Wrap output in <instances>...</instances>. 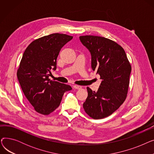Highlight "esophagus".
<instances>
[{"label":"esophagus","instance_id":"1","mask_svg":"<svg viewBox=\"0 0 154 154\" xmlns=\"http://www.w3.org/2000/svg\"><path fill=\"white\" fill-rule=\"evenodd\" d=\"M73 87H74V88H75V89H80V88H82V87H81V86L77 85H73Z\"/></svg>","mask_w":154,"mask_h":154}]
</instances>
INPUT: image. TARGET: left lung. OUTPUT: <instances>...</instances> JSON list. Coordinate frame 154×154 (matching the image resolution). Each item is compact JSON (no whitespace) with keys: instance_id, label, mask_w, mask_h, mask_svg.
Wrapping results in <instances>:
<instances>
[{"instance_id":"8db88e82","label":"left lung","mask_w":154,"mask_h":154,"mask_svg":"<svg viewBox=\"0 0 154 154\" xmlns=\"http://www.w3.org/2000/svg\"><path fill=\"white\" fill-rule=\"evenodd\" d=\"M92 56V68L102 80L97 92L87 87L83 103L86 114L101 119L113 114L127 98L132 67L124 48L109 38L100 36L79 37Z\"/></svg>"}]
</instances>
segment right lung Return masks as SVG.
<instances>
[{"label":"right lung","mask_w":154,"mask_h":154,"mask_svg":"<svg viewBox=\"0 0 154 154\" xmlns=\"http://www.w3.org/2000/svg\"><path fill=\"white\" fill-rule=\"evenodd\" d=\"M73 37L52 34L35 39L24 51L17 72L22 90L34 110L48 115L57 108L64 93L72 90L67 84L48 79L57 68V58L62 47Z\"/></svg>","instance_id":"right-lung-1"}]
</instances>
